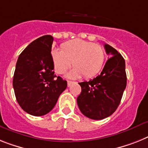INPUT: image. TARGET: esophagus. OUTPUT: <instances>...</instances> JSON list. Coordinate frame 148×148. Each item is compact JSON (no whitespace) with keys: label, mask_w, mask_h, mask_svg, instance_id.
<instances>
[{"label":"esophagus","mask_w":148,"mask_h":148,"mask_svg":"<svg viewBox=\"0 0 148 148\" xmlns=\"http://www.w3.org/2000/svg\"><path fill=\"white\" fill-rule=\"evenodd\" d=\"M72 84H74V82H72V81H70V80H68V86H70Z\"/></svg>","instance_id":"34e87169"}]
</instances>
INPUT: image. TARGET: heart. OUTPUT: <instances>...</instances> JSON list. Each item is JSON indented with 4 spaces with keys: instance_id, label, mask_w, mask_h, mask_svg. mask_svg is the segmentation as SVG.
<instances>
[{
    "instance_id": "1",
    "label": "heart",
    "mask_w": 148,
    "mask_h": 148,
    "mask_svg": "<svg viewBox=\"0 0 148 148\" xmlns=\"http://www.w3.org/2000/svg\"><path fill=\"white\" fill-rule=\"evenodd\" d=\"M53 66L57 74H62L71 67L68 77L77 78L84 75L91 78L99 74L105 62V49L99 44L75 39L62 43L61 50L51 53Z\"/></svg>"
}]
</instances>
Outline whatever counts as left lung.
Returning a JSON list of instances; mask_svg holds the SVG:
<instances>
[{
	"label": "left lung",
	"mask_w": 148,
	"mask_h": 148,
	"mask_svg": "<svg viewBox=\"0 0 148 148\" xmlns=\"http://www.w3.org/2000/svg\"><path fill=\"white\" fill-rule=\"evenodd\" d=\"M110 56L101 74L89 81L79 83L81 93L77 101L82 114L92 120H102L116 110L126 86V64L123 57L108 44Z\"/></svg>",
	"instance_id": "8db88e82"
}]
</instances>
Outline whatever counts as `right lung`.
I'll list each match as a JSON object with an SVG mask.
<instances>
[{
  "label": "right lung",
  "mask_w": 148,
  "mask_h": 148,
  "mask_svg": "<svg viewBox=\"0 0 148 148\" xmlns=\"http://www.w3.org/2000/svg\"><path fill=\"white\" fill-rule=\"evenodd\" d=\"M53 38L44 35L22 51L17 60L13 86L18 105L28 114L43 116L52 110L67 81L53 71Z\"/></svg>",
  "instance_id": "1"
}]
</instances>
